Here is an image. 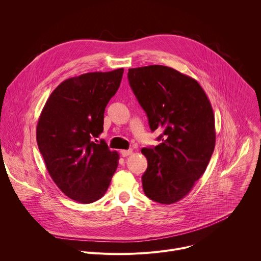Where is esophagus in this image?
<instances>
[{
	"mask_svg": "<svg viewBox=\"0 0 261 261\" xmlns=\"http://www.w3.org/2000/svg\"><path fill=\"white\" fill-rule=\"evenodd\" d=\"M132 154V150H122L121 151V155L123 156V157H128L129 155H131Z\"/></svg>",
	"mask_w": 261,
	"mask_h": 261,
	"instance_id": "34e87169",
	"label": "esophagus"
}]
</instances>
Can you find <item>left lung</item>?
Returning a JSON list of instances; mask_svg holds the SVG:
<instances>
[{"instance_id": "obj_1", "label": "left lung", "mask_w": 261, "mask_h": 261, "mask_svg": "<svg viewBox=\"0 0 261 261\" xmlns=\"http://www.w3.org/2000/svg\"><path fill=\"white\" fill-rule=\"evenodd\" d=\"M128 80L151 130H164L160 144L141 150L147 160L141 177L144 194L159 203H174L191 191L213 155L211 102L197 81L170 67L132 68Z\"/></svg>"}]
</instances>
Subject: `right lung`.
Listing matches in <instances>:
<instances>
[{
  "instance_id": "1",
  "label": "right lung",
  "mask_w": 261,
  "mask_h": 261,
  "mask_svg": "<svg viewBox=\"0 0 261 261\" xmlns=\"http://www.w3.org/2000/svg\"><path fill=\"white\" fill-rule=\"evenodd\" d=\"M124 69L90 72L60 84L47 99L36 137L47 171L59 189L81 203L100 199L119 164L103 132L104 111L117 93Z\"/></svg>"
}]
</instances>
